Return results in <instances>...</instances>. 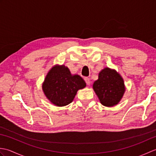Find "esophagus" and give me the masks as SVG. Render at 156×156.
Returning <instances> with one entry per match:
<instances>
[{
  "label": "esophagus",
  "mask_w": 156,
  "mask_h": 156,
  "mask_svg": "<svg viewBox=\"0 0 156 156\" xmlns=\"http://www.w3.org/2000/svg\"><path fill=\"white\" fill-rule=\"evenodd\" d=\"M84 80H85V82H86V83L87 84V85H90V78L86 77V78H84Z\"/></svg>",
  "instance_id": "1"
}]
</instances>
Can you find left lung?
Masks as SVG:
<instances>
[{"instance_id":"1","label":"left lung","mask_w":156,"mask_h":156,"mask_svg":"<svg viewBox=\"0 0 156 156\" xmlns=\"http://www.w3.org/2000/svg\"><path fill=\"white\" fill-rule=\"evenodd\" d=\"M92 88L100 102L105 107L117 105L125 92L123 78L114 69L105 68L99 72L98 78Z\"/></svg>"}]
</instances>
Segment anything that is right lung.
Returning <instances> with one entry per match:
<instances>
[{
  "mask_svg": "<svg viewBox=\"0 0 156 156\" xmlns=\"http://www.w3.org/2000/svg\"><path fill=\"white\" fill-rule=\"evenodd\" d=\"M81 76L72 74L68 67L56 64L49 69L42 83L45 96L57 107H64L74 100L78 90L86 87Z\"/></svg>",
  "mask_w": 156,
  "mask_h": 156,
  "instance_id": "obj_1",
  "label": "right lung"
}]
</instances>
